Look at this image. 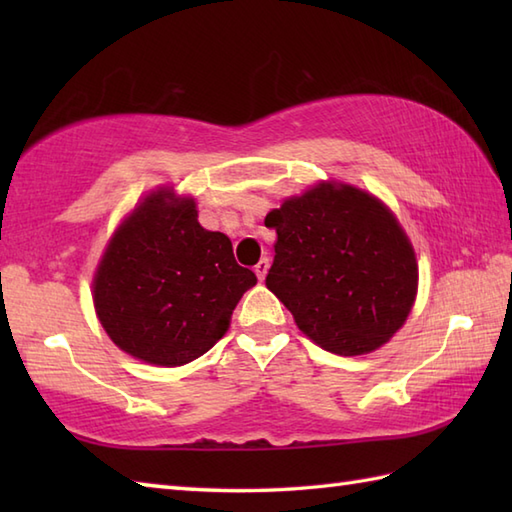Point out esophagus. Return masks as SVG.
Masks as SVG:
<instances>
[{
	"instance_id": "obj_1",
	"label": "esophagus",
	"mask_w": 512,
	"mask_h": 512,
	"mask_svg": "<svg viewBox=\"0 0 512 512\" xmlns=\"http://www.w3.org/2000/svg\"><path fill=\"white\" fill-rule=\"evenodd\" d=\"M268 268H270V259L268 257H264V259H259L257 262V266H255V273H257V277L264 281V277L268 275Z\"/></svg>"
}]
</instances>
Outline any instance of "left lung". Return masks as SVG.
I'll return each instance as SVG.
<instances>
[{
    "mask_svg": "<svg viewBox=\"0 0 512 512\" xmlns=\"http://www.w3.org/2000/svg\"><path fill=\"white\" fill-rule=\"evenodd\" d=\"M266 226L277 233L266 286L323 350L372 352L407 321L416 255L374 195L323 182L270 211Z\"/></svg>",
    "mask_w": 512,
    "mask_h": 512,
    "instance_id": "1",
    "label": "left lung"
}]
</instances>
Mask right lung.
<instances>
[{
    "label": "right lung",
    "instance_id": "1",
    "mask_svg": "<svg viewBox=\"0 0 512 512\" xmlns=\"http://www.w3.org/2000/svg\"><path fill=\"white\" fill-rule=\"evenodd\" d=\"M255 284L231 239L200 226L195 202L162 189L112 237L94 277V308L123 352L178 367L222 339Z\"/></svg>",
    "mask_w": 512,
    "mask_h": 512
}]
</instances>
